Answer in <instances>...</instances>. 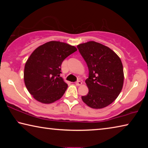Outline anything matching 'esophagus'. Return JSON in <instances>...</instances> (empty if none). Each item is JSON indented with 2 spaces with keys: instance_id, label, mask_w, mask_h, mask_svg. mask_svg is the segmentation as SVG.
Returning <instances> with one entry per match:
<instances>
[{
  "instance_id": "34e87169",
  "label": "esophagus",
  "mask_w": 148,
  "mask_h": 148,
  "mask_svg": "<svg viewBox=\"0 0 148 148\" xmlns=\"http://www.w3.org/2000/svg\"><path fill=\"white\" fill-rule=\"evenodd\" d=\"M82 84V82H81V81H77V82H76V85L77 86H81Z\"/></svg>"
}]
</instances>
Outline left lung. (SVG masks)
Instances as JSON below:
<instances>
[{
  "label": "left lung",
  "instance_id": "1",
  "mask_svg": "<svg viewBox=\"0 0 148 148\" xmlns=\"http://www.w3.org/2000/svg\"><path fill=\"white\" fill-rule=\"evenodd\" d=\"M89 69L86 83L89 92L82 99L95 109L112 104L121 92L124 81L123 68L119 56L108 47L95 41L77 45Z\"/></svg>",
  "mask_w": 148,
  "mask_h": 148
}]
</instances>
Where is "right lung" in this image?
Masks as SVG:
<instances>
[{"label":"right lung","mask_w":148,"mask_h":148,"mask_svg":"<svg viewBox=\"0 0 148 148\" xmlns=\"http://www.w3.org/2000/svg\"><path fill=\"white\" fill-rule=\"evenodd\" d=\"M77 51L74 46L50 41L37 47L27 59L24 82L30 94L41 103L51 104L61 98L68 85L61 77V64Z\"/></svg>","instance_id":"1"}]
</instances>
